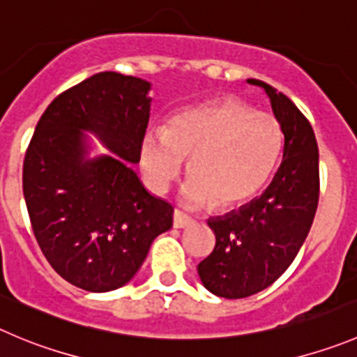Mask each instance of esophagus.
Masks as SVG:
<instances>
[{"mask_svg": "<svg viewBox=\"0 0 357 357\" xmlns=\"http://www.w3.org/2000/svg\"><path fill=\"white\" fill-rule=\"evenodd\" d=\"M192 222H195V220H192L191 217L185 215V213L178 212V210H175V212H173V227H176V229H184V227H189Z\"/></svg>", "mask_w": 357, "mask_h": 357, "instance_id": "obj_1", "label": "esophagus"}]
</instances>
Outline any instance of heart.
<instances>
[{"label": "heart", "instance_id": "1", "mask_svg": "<svg viewBox=\"0 0 357 357\" xmlns=\"http://www.w3.org/2000/svg\"><path fill=\"white\" fill-rule=\"evenodd\" d=\"M282 144L280 124L270 114L236 100L210 101L175 114L168 128H147L140 169L152 191L165 192L189 158L182 205H238L266 184Z\"/></svg>", "mask_w": 357, "mask_h": 357}]
</instances>
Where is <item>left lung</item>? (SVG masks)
Returning <instances> with one entry per match:
<instances>
[{
    "label": "left lung",
    "instance_id": "left-lung-1",
    "mask_svg": "<svg viewBox=\"0 0 357 357\" xmlns=\"http://www.w3.org/2000/svg\"><path fill=\"white\" fill-rule=\"evenodd\" d=\"M270 100L284 135L282 162L259 198L208 219L212 254L198 264L202 284L227 300L252 296L277 280L300 252L319 202V149L296 105L268 84L252 80Z\"/></svg>",
    "mask_w": 357,
    "mask_h": 357
}]
</instances>
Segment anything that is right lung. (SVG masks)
Listing matches in <instances>:
<instances>
[{
	"label": "right lung",
	"instance_id": "1",
	"mask_svg": "<svg viewBox=\"0 0 357 357\" xmlns=\"http://www.w3.org/2000/svg\"><path fill=\"white\" fill-rule=\"evenodd\" d=\"M151 89L138 77L93 75L47 107L26 152L22 191L36 242L50 266L84 291L126 286L173 224V206L133 169ZM89 134L112 154L91 156Z\"/></svg>",
	"mask_w": 357,
	"mask_h": 357
}]
</instances>
